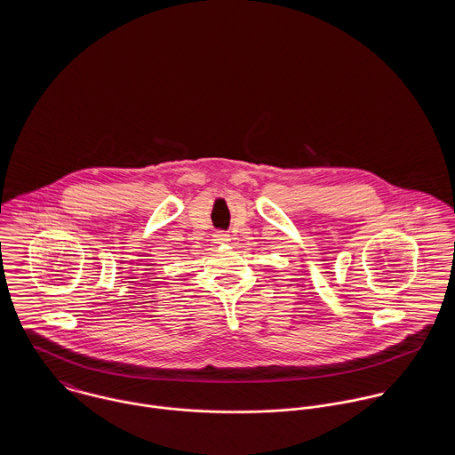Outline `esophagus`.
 <instances>
[{"mask_svg": "<svg viewBox=\"0 0 455 455\" xmlns=\"http://www.w3.org/2000/svg\"><path fill=\"white\" fill-rule=\"evenodd\" d=\"M229 235H226V233H215L213 235V242L215 243H219V245H224V243H229Z\"/></svg>", "mask_w": 455, "mask_h": 455, "instance_id": "34e87169", "label": "esophagus"}]
</instances>
